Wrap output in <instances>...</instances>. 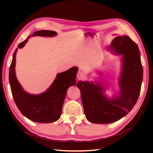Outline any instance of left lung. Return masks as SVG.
<instances>
[{"label": "left lung", "mask_w": 153, "mask_h": 153, "mask_svg": "<svg viewBox=\"0 0 153 153\" xmlns=\"http://www.w3.org/2000/svg\"><path fill=\"white\" fill-rule=\"evenodd\" d=\"M56 31L40 30L29 35L25 41L19 43L12 56L9 70V82L13 98L19 111L29 120L38 123H51L57 121L62 114L63 104L62 102L64 92L70 86L76 83L77 67L71 68L64 72L58 73L51 85L40 94H31L23 88L16 75V56L18 48L25 46L32 37H54Z\"/></svg>", "instance_id": "obj_1"}]
</instances>
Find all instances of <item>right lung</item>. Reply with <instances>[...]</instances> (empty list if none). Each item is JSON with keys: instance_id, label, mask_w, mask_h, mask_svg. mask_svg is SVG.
Wrapping results in <instances>:
<instances>
[{"instance_id": "right-lung-1", "label": "right lung", "mask_w": 153, "mask_h": 153, "mask_svg": "<svg viewBox=\"0 0 153 153\" xmlns=\"http://www.w3.org/2000/svg\"><path fill=\"white\" fill-rule=\"evenodd\" d=\"M108 50L122 56L119 93L110 99L104 95L105 88L101 83L79 81L76 85L86 118L94 123L106 124L121 119L134 108L140 94L143 70L137 45L128 36H118L112 40Z\"/></svg>"}]
</instances>
